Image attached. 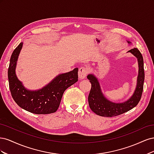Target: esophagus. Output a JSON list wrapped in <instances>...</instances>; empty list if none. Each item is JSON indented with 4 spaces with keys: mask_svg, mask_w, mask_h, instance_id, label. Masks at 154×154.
<instances>
[{
    "mask_svg": "<svg viewBox=\"0 0 154 154\" xmlns=\"http://www.w3.org/2000/svg\"><path fill=\"white\" fill-rule=\"evenodd\" d=\"M87 69L85 67H80L78 71L79 79H80V80L84 79L87 76Z\"/></svg>",
    "mask_w": 154,
    "mask_h": 154,
    "instance_id": "obj_1",
    "label": "esophagus"
}]
</instances>
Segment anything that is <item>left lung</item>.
I'll use <instances>...</instances> for the list:
<instances>
[{"mask_svg": "<svg viewBox=\"0 0 154 154\" xmlns=\"http://www.w3.org/2000/svg\"><path fill=\"white\" fill-rule=\"evenodd\" d=\"M127 42L129 45L132 44L131 42ZM127 53H130L137 59L139 67L136 89L128 100L122 103H115L110 101L103 95L98 80L94 74H90L87 76L88 80L91 83V89L88 97V105L96 114L103 117H114L132 109L140 101L144 80L143 56L136 48L129 50Z\"/></svg>", "mask_w": 154, "mask_h": 154, "instance_id": "8db88e82", "label": "left lung"}]
</instances>
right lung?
<instances>
[{"mask_svg": "<svg viewBox=\"0 0 154 154\" xmlns=\"http://www.w3.org/2000/svg\"><path fill=\"white\" fill-rule=\"evenodd\" d=\"M23 42L13 51L8 69L9 86L13 98L16 103L29 112L36 114L54 113L60 106L64 91L78 80V68L60 74L40 89H27L16 75V67Z\"/></svg>", "mask_w": 154, "mask_h": 154, "instance_id": "obj_1", "label": "right lung"}]
</instances>
